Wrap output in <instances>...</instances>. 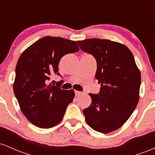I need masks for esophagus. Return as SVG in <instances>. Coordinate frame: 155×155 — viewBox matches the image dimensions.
<instances>
[{
  "instance_id": "1",
  "label": "esophagus",
  "mask_w": 155,
  "mask_h": 155,
  "mask_svg": "<svg viewBox=\"0 0 155 155\" xmlns=\"http://www.w3.org/2000/svg\"><path fill=\"white\" fill-rule=\"evenodd\" d=\"M74 92H75V95H76V96L81 95V94L82 93V92H80V91H77V90H75V91H74Z\"/></svg>"
}]
</instances>
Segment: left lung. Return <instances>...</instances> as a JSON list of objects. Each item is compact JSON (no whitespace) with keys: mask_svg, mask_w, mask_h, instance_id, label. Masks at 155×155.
<instances>
[{"mask_svg":"<svg viewBox=\"0 0 155 155\" xmlns=\"http://www.w3.org/2000/svg\"><path fill=\"white\" fill-rule=\"evenodd\" d=\"M80 49L97 62L95 79L101 87L90 94L92 104L83 110L92 129L108 133L120 128L131 116L139 101L140 73L130 50L107 39L78 41Z\"/></svg>","mask_w":155,"mask_h":155,"instance_id":"left-lung-1","label":"left lung"}]
</instances>
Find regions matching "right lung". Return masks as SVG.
<instances>
[{
    "instance_id": "1",
    "label": "right lung",
    "mask_w": 155,
    "mask_h": 155,
    "mask_svg": "<svg viewBox=\"0 0 155 155\" xmlns=\"http://www.w3.org/2000/svg\"><path fill=\"white\" fill-rule=\"evenodd\" d=\"M79 51L74 41L45 36L19 57L14 92L21 111L32 124L41 128H50L63 120L75 93L73 90H62L60 85H52L54 81L49 84V81L51 74L60 76L58 64L64 55Z\"/></svg>"
}]
</instances>
